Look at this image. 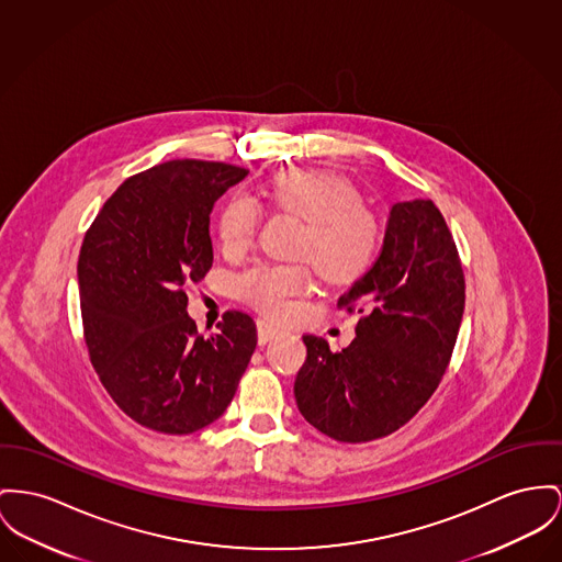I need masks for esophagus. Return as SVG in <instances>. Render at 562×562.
<instances>
[{"label": "esophagus", "mask_w": 562, "mask_h": 562, "mask_svg": "<svg viewBox=\"0 0 562 562\" xmlns=\"http://www.w3.org/2000/svg\"><path fill=\"white\" fill-rule=\"evenodd\" d=\"M285 330L283 328H279V326H274V324H270V322H266V319H260L258 322V338H260V342H268V340H272V338L281 337Z\"/></svg>", "instance_id": "34e87169"}]
</instances>
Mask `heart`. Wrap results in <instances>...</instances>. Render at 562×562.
Returning a JSON list of instances; mask_svg holds the SVG:
<instances>
[{
	"instance_id": "1",
	"label": "heart",
	"mask_w": 562,
	"mask_h": 562,
	"mask_svg": "<svg viewBox=\"0 0 562 562\" xmlns=\"http://www.w3.org/2000/svg\"><path fill=\"white\" fill-rule=\"evenodd\" d=\"M270 204L304 222L296 256L328 283H351L367 272L379 247V224L362 206L351 181L328 170H285L268 186ZM262 225V206L249 193L232 195L220 213L217 236L227 256L251 249ZM306 262H260L234 279V292L268 317H283L294 299L311 292Z\"/></svg>"
}]
</instances>
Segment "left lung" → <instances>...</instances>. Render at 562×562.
<instances>
[{"label": "left lung", "mask_w": 562, "mask_h": 562, "mask_svg": "<svg viewBox=\"0 0 562 562\" xmlns=\"http://www.w3.org/2000/svg\"><path fill=\"white\" fill-rule=\"evenodd\" d=\"M356 338L333 351L304 335L294 394L304 419L340 443L403 428L439 387L464 311V272L432 200L396 202L373 266L338 299Z\"/></svg>", "instance_id": "left-lung-1"}]
</instances>
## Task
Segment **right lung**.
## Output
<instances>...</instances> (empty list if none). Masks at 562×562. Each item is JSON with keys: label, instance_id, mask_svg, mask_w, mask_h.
Returning <instances> with one entry per match:
<instances>
[{"label": "right lung", "instance_id": "obj_1", "mask_svg": "<svg viewBox=\"0 0 562 562\" xmlns=\"http://www.w3.org/2000/svg\"><path fill=\"white\" fill-rule=\"evenodd\" d=\"M249 170L172 159L123 181L89 225L78 256L82 337L116 407L164 435L224 415L256 345L254 319L225 311L200 335L186 285L213 266L209 215Z\"/></svg>", "mask_w": 562, "mask_h": 562}]
</instances>
